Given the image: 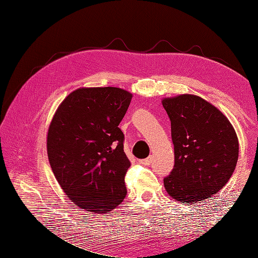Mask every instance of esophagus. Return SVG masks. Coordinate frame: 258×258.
<instances>
[{
	"instance_id": "esophagus-1",
	"label": "esophagus",
	"mask_w": 258,
	"mask_h": 258,
	"mask_svg": "<svg viewBox=\"0 0 258 258\" xmlns=\"http://www.w3.org/2000/svg\"><path fill=\"white\" fill-rule=\"evenodd\" d=\"M151 158L152 157H148V158L140 160V163H142V165H144V166H150L151 165Z\"/></svg>"
}]
</instances>
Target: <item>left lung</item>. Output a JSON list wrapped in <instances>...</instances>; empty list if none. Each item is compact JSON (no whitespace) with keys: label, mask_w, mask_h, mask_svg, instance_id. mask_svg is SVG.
<instances>
[{"label":"left lung","mask_w":258,"mask_h":258,"mask_svg":"<svg viewBox=\"0 0 258 258\" xmlns=\"http://www.w3.org/2000/svg\"><path fill=\"white\" fill-rule=\"evenodd\" d=\"M162 105L174 145V167L163 178L165 188L186 205L208 199L223 188L236 169V131L218 108L198 96L165 98Z\"/></svg>","instance_id":"8db88e82"}]
</instances>
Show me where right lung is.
I'll use <instances>...</instances> for the list:
<instances>
[{"instance_id": "obj_1", "label": "right lung", "mask_w": 258, "mask_h": 258, "mask_svg": "<svg viewBox=\"0 0 258 258\" xmlns=\"http://www.w3.org/2000/svg\"><path fill=\"white\" fill-rule=\"evenodd\" d=\"M132 95L116 87L79 88L62 101L47 134V155L61 188L75 206L108 213L126 197L130 161L118 128Z\"/></svg>"}]
</instances>
